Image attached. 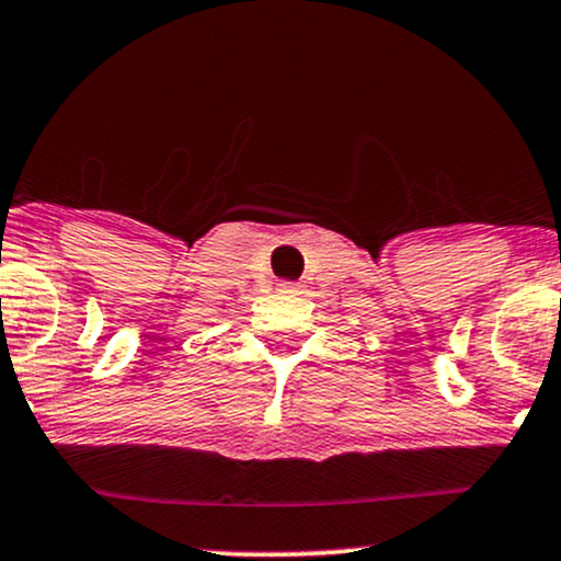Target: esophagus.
Returning <instances> with one entry per match:
<instances>
[{
	"mask_svg": "<svg viewBox=\"0 0 561 561\" xmlns=\"http://www.w3.org/2000/svg\"><path fill=\"white\" fill-rule=\"evenodd\" d=\"M282 287H285V289H295L298 285H293V282H282Z\"/></svg>",
	"mask_w": 561,
	"mask_h": 561,
	"instance_id": "34e87169",
	"label": "esophagus"
}]
</instances>
